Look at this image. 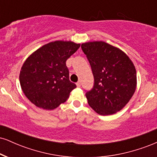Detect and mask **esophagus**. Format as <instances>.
I'll list each match as a JSON object with an SVG mask.
<instances>
[{"mask_svg": "<svg viewBox=\"0 0 157 157\" xmlns=\"http://www.w3.org/2000/svg\"><path fill=\"white\" fill-rule=\"evenodd\" d=\"M76 85H77V87H78V88H80V86H81V82H80V81H78V82H77V83H76Z\"/></svg>", "mask_w": 157, "mask_h": 157, "instance_id": "esophagus-1", "label": "esophagus"}]
</instances>
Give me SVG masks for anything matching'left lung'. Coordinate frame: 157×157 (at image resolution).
<instances>
[{
  "instance_id": "left-lung-1",
  "label": "left lung",
  "mask_w": 157,
  "mask_h": 157,
  "mask_svg": "<svg viewBox=\"0 0 157 157\" xmlns=\"http://www.w3.org/2000/svg\"><path fill=\"white\" fill-rule=\"evenodd\" d=\"M94 79L86 91L88 103L97 113L110 115L120 111L135 92L136 72L128 57L119 48L102 41L81 45Z\"/></svg>"
}]
</instances>
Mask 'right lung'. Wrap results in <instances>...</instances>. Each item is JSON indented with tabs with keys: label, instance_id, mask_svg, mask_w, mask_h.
<instances>
[{
	"label": "right lung",
	"instance_id": "add662e5",
	"mask_svg": "<svg viewBox=\"0 0 157 157\" xmlns=\"http://www.w3.org/2000/svg\"><path fill=\"white\" fill-rule=\"evenodd\" d=\"M80 46L71 41H55L44 45L27 58L20 73V83L32 103L52 110L68 100L77 86L69 80L66 62Z\"/></svg>",
	"mask_w": 157,
	"mask_h": 157
}]
</instances>
